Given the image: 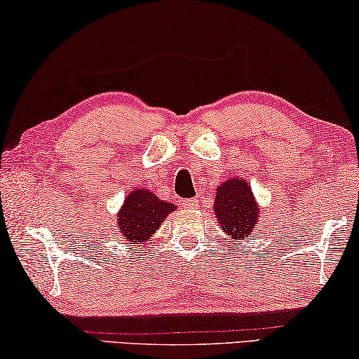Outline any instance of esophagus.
<instances>
[{
	"label": "esophagus",
	"mask_w": 359,
	"mask_h": 359,
	"mask_svg": "<svg viewBox=\"0 0 359 359\" xmlns=\"http://www.w3.org/2000/svg\"><path fill=\"white\" fill-rule=\"evenodd\" d=\"M198 202L201 201H197V198H189V201H184V207L186 208H197Z\"/></svg>",
	"instance_id": "1"
}]
</instances>
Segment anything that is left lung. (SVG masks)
<instances>
[{"instance_id":"8db88e82","label":"left lung","mask_w":359,"mask_h":359,"mask_svg":"<svg viewBox=\"0 0 359 359\" xmlns=\"http://www.w3.org/2000/svg\"><path fill=\"white\" fill-rule=\"evenodd\" d=\"M215 215L227 237L243 240L259 224V205L255 201L246 180L232 178L216 189Z\"/></svg>"}]
</instances>
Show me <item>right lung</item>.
I'll use <instances>...</instances> for the list:
<instances>
[{
	"mask_svg": "<svg viewBox=\"0 0 359 359\" xmlns=\"http://www.w3.org/2000/svg\"><path fill=\"white\" fill-rule=\"evenodd\" d=\"M173 203L161 201L146 189H135L126 197L117 215V227L127 242L137 245L148 242L151 235L162 226L163 219L175 211Z\"/></svg>",
	"mask_w": 359,
	"mask_h": 359,
	"instance_id": "right-lung-1",
	"label": "right lung"
}]
</instances>
